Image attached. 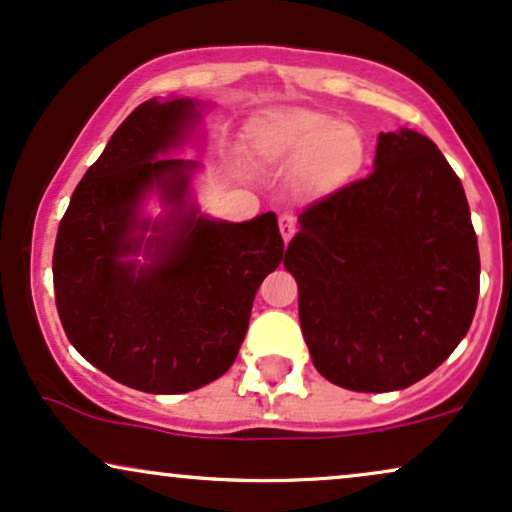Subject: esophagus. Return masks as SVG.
I'll list each match as a JSON object with an SVG mask.
<instances>
[{"mask_svg": "<svg viewBox=\"0 0 512 512\" xmlns=\"http://www.w3.org/2000/svg\"><path fill=\"white\" fill-rule=\"evenodd\" d=\"M278 229H281L283 241L290 243V238L295 236V229H297L295 217L293 215H281V217H278Z\"/></svg>", "mask_w": 512, "mask_h": 512, "instance_id": "1", "label": "esophagus"}]
</instances>
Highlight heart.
<instances>
[{
  "mask_svg": "<svg viewBox=\"0 0 512 512\" xmlns=\"http://www.w3.org/2000/svg\"><path fill=\"white\" fill-rule=\"evenodd\" d=\"M252 155L293 172V189L307 200L333 196L357 177L366 141L354 125L309 108H271L245 127Z\"/></svg>",
  "mask_w": 512,
  "mask_h": 512,
  "instance_id": "obj_1",
  "label": "heart"
}]
</instances>
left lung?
<instances>
[{
    "label": "left lung",
    "instance_id": "obj_1",
    "mask_svg": "<svg viewBox=\"0 0 512 512\" xmlns=\"http://www.w3.org/2000/svg\"><path fill=\"white\" fill-rule=\"evenodd\" d=\"M297 224L283 264L323 378L354 392L404 390L465 338L480 250L461 179L435 141L380 132L373 172Z\"/></svg>",
    "mask_w": 512,
    "mask_h": 512
}]
</instances>
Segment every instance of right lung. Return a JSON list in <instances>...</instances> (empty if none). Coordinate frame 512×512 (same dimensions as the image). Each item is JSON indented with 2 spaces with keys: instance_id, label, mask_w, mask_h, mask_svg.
<instances>
[{
  "instance_id": "1",
  "label": "right lung",
  "mask_w": 512,
  "mask_h": 512,
  "mask_svg": "<svg viewBox=\"0 0 512 512\" xmlns=\"http://www.w3.org/2000/svg\"><path fill=\"white\" fill-rule=\"evenodd\" d=\"M198 99L134 108L84 172L58 224L56 309L70 345L118 383L151 394L198 390L229 371L264 276L283 260L274 212L203 215L198 160L170 158L203 118ZM155 195L164 215H143Z\"/></svg>"
}]
</instances>
